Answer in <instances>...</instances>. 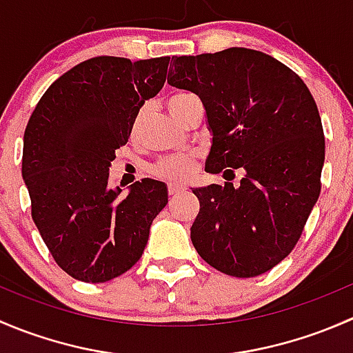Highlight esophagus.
Masks as SVG:
<instances>
[{
    "label": "esophagus",
    "instance_id": "1",
    "mask_svg": "<svg viewBox=\"0 0 353 353\" xmlns=\"http://www.w3.org/2000/svg\"><path fill=\"white\" fill-rule=\"evenodd\" d=\"M184 188L183 186H177V184H169V188H167V193H169V196H176V194L183 193Z\"/></svg>",
    "mask_w": 353,
    "mask_h": 353
}]
</instances>
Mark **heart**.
Returning <instances> with one entry per match:
<instances>
[{
	"mask_svg": "<svg viewBox=\"0 0 353 353\" xmlns=\"http://www.w3.org/2000/svg\"><path fill=\"white\" fill-rule=\"evenodd\" d=\"M194 95L190 92H176V94L170 95L167 99V108L170 112L176 116L179 112L181 108L186 104L190 99H193ZM138 128H140V117L134 121L133 126V134L138 133ZM150 174L155 179L165 181V183H184V181L191 179L193 174L196 172V157L194 155H170L163 157V159L157 160L155 163H152Z\"/></svg>",
	"mask_w": 353,
	"mask_h": 353,
	"instance_id": "1",
	"label": "heart"
}]
</instances>
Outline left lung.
Instances as JSON below:
<instances>
[{"label": "left lung", "instance_id": "left-lung-1", "mask_svg": "<svg viewBox=\"0 0 353 353\" xmlns=\"http://www.w3.org/2000/svg\"><path fill=\"white\" fill-rule=\"evenodd\" d=\"M167 81L201 99L213 145L206 170L241 184L193 193L198 254L219 272L258 276L299 243L321 193L325 133L318 105L295 71L261 51L230 48L172 56Z\"/></svg>", "mask_w": 353, "mask_h": 353}]
</instances>
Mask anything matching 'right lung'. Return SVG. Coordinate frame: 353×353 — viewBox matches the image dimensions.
I'll use <instances>...</instances> for the list:
<instances>
[{
	"mask_svg": "<svg viewBox=\"0 0 353 353\" xmlns=\"http://www.w3.org/2000/svg\"><path fill=\"white\" fill-rule=\"evenodd\" d=\"M169 56H99L58 78L23 134L22 176L42 241L61 270L87 283L123 275L143 254L165 184L109 188V165L128 143L143 102L163 87Z\"/></svg>",
	"mask_w": 353,
	"mask_h": 353,
	"instance_id": "add662e5",
	"label": "right lung"
}]
</instances>
